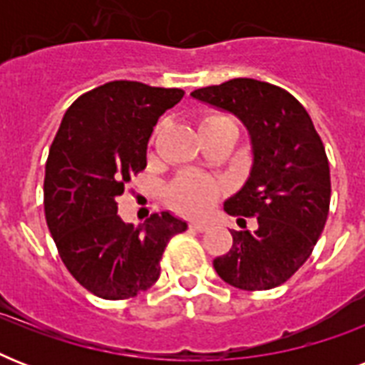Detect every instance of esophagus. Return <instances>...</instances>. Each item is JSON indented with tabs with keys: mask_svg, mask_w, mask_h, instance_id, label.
<instances>
[{
	"mask_svg": "<svg viewBox=\"0 0 365 365\" xmlns=\"http://www.w3.org/2000/svg\"><path fill=\"white\" fill-rule=\"evenodd\" d=\"M189 227L193 229V231H197V233H205V231H208V223H202V222H193Z\"/></svg>",
	"mask_w": 365,
	"mask_h": 365,
	"instance_id": "34e87169",
	"label": "esophagus"
}]
</instances>
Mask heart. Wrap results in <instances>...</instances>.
Here are the masks:
<instances>
[{"label": "heart", "instance_id": "1", "mask_svg": "<svg viewBox=\"0 0 365 365\" xmlns=\"http://www.w3.org/2000/svg\"><path fill=\"white\" fill-rule=\"evenodd\" d=\"M220 121H227V117L222 113H206L200 126ZM217 197H220V185L212 178L197 172H183L174 178L166 187L168 205L185 216H202L214 206Z\"/></svg>", "mask_w": 365, "mask_h": 365}]
</instances>
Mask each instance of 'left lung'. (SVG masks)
<instances>
[{"label":"left lung","mask_w":365,"mask_h":365,"mask_svg":"<svg viewBox=\"0 0 365 365\" xmlns=\"http://www.w3.org/2000/svg\"><path fill=\"white\" fill-rule=\"evenodd\" d=\"M191 96L239 117L254 151L248 182L223 208L257 217V229L231 231L233 246L214 269L239 289L277 288L309 259L328 220L331 182L322 140L305 108L271 83L239 77Z\"/></svg>","instance_id":"1"}]
</instances>
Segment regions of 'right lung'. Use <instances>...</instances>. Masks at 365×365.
<instances>
[{
  "label": "right lung",
  "mask_w": 365,
  "mask_h": 365,
  "mask_svg": "<svg viewBox=\"0 0 365 365\" xmlns=\"http://www.w3.org/2000/svg\"><path fill=\"white\" fill-rule=\"evenodd\" d=\"M182 88L111 81L68 108L45 166V220L71 277L102 299H128L160 274L168 240L187 229L170 212L134 227L115 199L148 165V142Z\"/></svg>",
  "instance_id": "right-lung-1"
}]
</instances>
